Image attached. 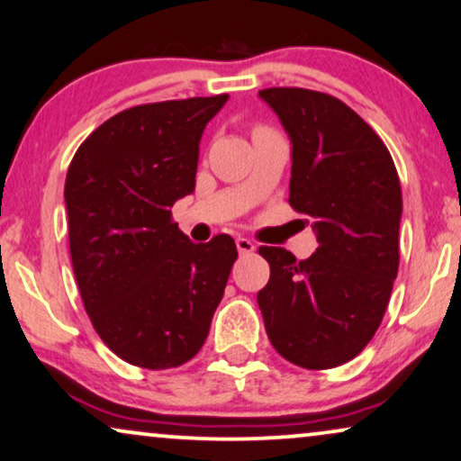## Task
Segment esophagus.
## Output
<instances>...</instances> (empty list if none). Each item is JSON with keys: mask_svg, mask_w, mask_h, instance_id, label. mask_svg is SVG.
I'll return each instance as SVG.
<instances>
[{"mask_svg": "<svg viewBox=\"0 0 461 461\" xmlns=\"http://www.w3.org/2000/svg\"><path fill=\"white\" fill-rule=\"evenodd\" d=\"M236 247H238V253H240V255H249V253H253V250H255V244L247 240V238H236Z\"/></svg>", "mask_w": 461, "mask_h": 461, "instance_id": "esophagus-1", "label": "esophagus"}]
</instances>
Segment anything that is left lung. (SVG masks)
<instances>
[{
    "label": "left lung",
    "mask_w": 461,
    "mask_h": 461,
    "mask_svg": "<svg viewBox=\"0 0 461 461\" xmlns=\"http://www.w3.org/2000/svg\"><path fill=\"white\" fill-rule=\"evenodd\" d=\"M291 139V195L312 219L318 249L305 261L261 247L267 285L257 293L276 352L303 369H333L365 349L398 274L402 194L388 147L339 98L266 88Z\"/></svg>",
    "instance_id": "left-lung-1"
}]
</instances>
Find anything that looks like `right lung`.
Returning a JSON list of instances; mask_svg holds the SVG:
<instances>
[{
	"mask_svg": "<svg viewBox=\"0 0 461 461\" xmlns=\"http://www.w3.org/2000/svg\"><path fill=\"white\" fill-rule=\"evenodd\" d=\"M230 95L164 101L103 122L65 181L69 250L92 327L122 360L159 371L204 346L238 250L194 244L170 208L195 189L200 139Z\"/></svg>",
	"mask_w": 461,
	"mask_h": 461,
	"instance_id": "add662e5",
	"label": "right lung"
}]
</instances>
